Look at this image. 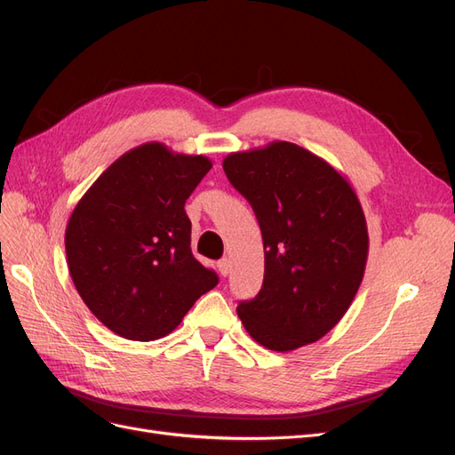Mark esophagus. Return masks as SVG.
Listing matches in <instances>:
<instances>
[{
    "instance_id": "1",
    "label": "esophagus",
    "mask_w": 455,
    "mask_h": 455,
    "mask_svg": "<svg viewBox=\"0 0 455 455\" xmlns=\"http://www.w3.org/2000/svg\"><path fill=\"white\" fill-rule=\"evenodd\" d=\"M218 271L222 273L224 277H226V275L229 273V259H228V258H222V259L218 261Z\"/></svg>"
}]
</instances>
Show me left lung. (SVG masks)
<instances>
[{"mask_svg":"<svg viewBox=\"0 0 455 455\" xmlns=\"http://www.w3.org/2000/svg\"><path fill=\"white\" fill-rule=\"evenodd\" d=\"M222 167L264 241V284L237 306L246 332L279 353L321 339L364 277L368 228L355 189L332 164L283 140L229 154Z\"/></svg>","mask_w":455,"mask_h":455,"instance_id":"8db88e82","label":"left lung"}]
</instances>
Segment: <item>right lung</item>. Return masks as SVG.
Here are the masks:
<instances>
[{"mask_svg":"<svg viewBox=\"0 0 455 455\" xmlns=\"http://www.w3.org/2000/svg\"><path fill=\"white\" fill-rule=\"evenodd\" d=\"M212 169L161 142L129 149L96 178L66 226V258L81 299L121 338L171 334L218 275L191 254L186 199Z\"/></svg>","mask_w":455,"mask_h":455,"instance_id":"right-lung-1","label":"right lung"}]
</instances>
